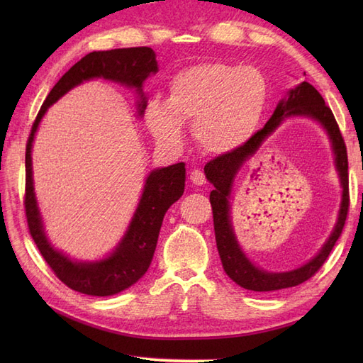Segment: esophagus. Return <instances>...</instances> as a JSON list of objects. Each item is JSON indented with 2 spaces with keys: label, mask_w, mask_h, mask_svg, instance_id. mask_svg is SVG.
<instances>
[{
  "label": "esophagus",
  "mask_w": 363,
  "mask_h": 363,
  "mask_svg": "<svg viewBox=\"0 0 363 363\" xmlns=\"http://www.w3.org/2000/svg\"><path fill=\"white\" fill-rule=\"evenodd\" d=\"M191 182L195 186H203L206 183V175L201 171H199V169H194L191 172Z\"/></svg>",
  "instance_id": "1"
}]
</instances>
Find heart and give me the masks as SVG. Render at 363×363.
<instances>
[{"instance_id":"1","label":"heart","mask_w":363,"mask_h":363,"mask_svg":"<svg viewBox=\"0 0 363 363\" xmlns=\"http://www.w3.org/2000/svg\"><path fill=\"white\" fill-rule=\"evenodd\" d=\"M268 96L267 75L255 67L200 63L174 77L164 104L152 101L147 106L145 123L163 145L180 147L182 125H189L204 151L224 155L255 135Z\"/></svg>"}]
</instances>
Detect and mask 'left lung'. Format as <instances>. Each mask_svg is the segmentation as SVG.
Masks as SVG:
<instances>
[{
  "mask_svg": "<svg viewBox=\"0 0 363 363\" xmlns=\"http://www.w3.org/2000/svg\"><path fill=\"white\" fill-rule=\"evenodd\" d=\"M289 114H306L315 117L325 125L329 135L333 139L334 149L337 155V166L340 171L341 182L343 183V204L341 205V212L338 224L334 230L333 236L329 238L326 245L309 264L301 269L289 273H267L256 269L243 256L234 239L231 225L229 224L228 216V201L226 196L229 193V186L234 174L247 158H249L257 150L264 140L279 125L283 117ZM204 172L207 180L211 182L215 189L211 192V204L213 213V228L216 238V247L219 257H221L224 271L227 276L236 281L239 286H242L248 291L256 292H271L284 288H292L296 284L309 280L315 274L320 271L324 265L328 255H330L336 240L342 235V230L347 221L348 208H350V191H348V157H347V147L340 133L339 125L335 119L332 108L324 103V98L318 92L315 87L303 82L295 89L289 91L288 98L281 100L276 108V112L269 118L265 127L257 130L244 145L239 148L224 152V155L215 157L213 160L207 162L204 167Z\"/></svg>",
  "mask_w": 363,
  "mask_h": 363,
  "instance_id": "left-lung-1",
  "label": "left lung"
}]
</instances>
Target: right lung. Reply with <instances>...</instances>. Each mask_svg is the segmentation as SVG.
<instances>
[{
    "instance_id": "add662e5",
    "label": "right lung",
    "mask_w": 363,
    "mask_h": 363,
    "mask_svg": "<svg viewBox=\"0 0 363 363\" xmlns=\"http://www.w3.org/2000/svg\"><path fill=\"white\" fill-rule=\"evenodd\" d=\"M157 72L156 54L148 47L116 48L107 51H92L77 62L65 72L62 79L54 84L51 92L43 101L40 111L31 125L26 147V195L24 207L28 224V232L35 240L42 257L56 274L57 279L68 288L86 295L107 296L127 289L147 272L155 256L157 238L163 216L171 204L177 201L184 192V163H175L168 168L152 171L145 183L144 194L131 219L123 242L111 257L95 263H77L54 250L43 235L40 215L33 192L31 177V145L42 116L47 108L67 94L71 87L80 84L83 80L103 77L107 80L124 83L138 87L147 77ZM145 96L142 94L139 115L145 111Z\"/></svg>"
}]
</instances>
